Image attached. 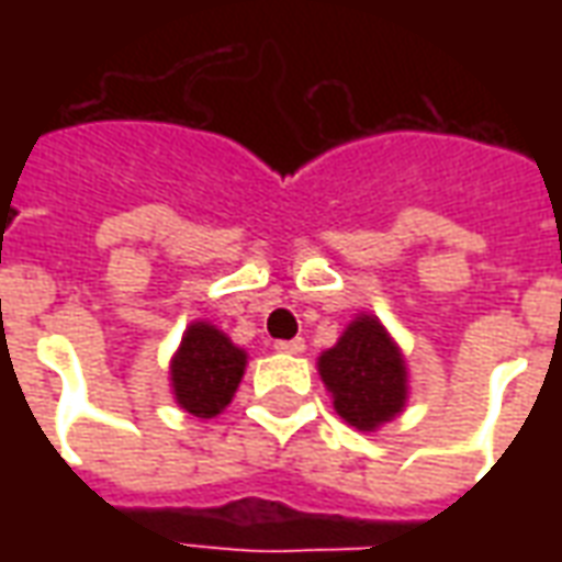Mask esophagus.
I'll return each mask as SVG.
<instances>
[{
	"instance_id": "34e87169",
	"label": "esophagus",
	"mask_w": 562,
	"mask_h": 562,
	"mask_svg": "<svg viewBox=\"0 0 562 562\" xmlns=\"http://www.w3.org/2000/svg\"><path fill=\"white\" fill-rule=\"evenodd\" d=\"M273 349H277V352H282V355H301L306 346H304V340H301V337H294V340H280L277 346H273Z\"/></svg>"
}]
</instances>
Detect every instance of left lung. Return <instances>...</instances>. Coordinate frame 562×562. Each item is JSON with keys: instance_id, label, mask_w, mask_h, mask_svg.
<instances>
[{"instance_id": "obj_1", "label": "left lung", "mask_w": 562, "mask_h": 562, "mask_svg": "<svg viewBox=\"0 0 562 562\" xmlns=\"http://www.w3.org/2000/svg\"><path fill=\"white\" fill-rule=\"evenodd\" d=\"M318 376L342 422L376 430L397 418L409 397V376L397 342L376 316L349 322L337 346L318 355Z\"/></svg>"}]
</instances>
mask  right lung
Here are the masks:
<instances>
[{
	"instance_id": "obj_1",
	"label": "right lung",
	"mask_w": 562,
	"mask_h": 562,
	"mask_svg": "<svg viewBox=\"0 0 562 562\" xmlns=\"http://www.w3.org/2000/svg\"><path fill=\"white\" fill-rule=\"evenodd\" d=\"M246 370V352L210 322H192L171 358V391L195 418H213L232 403Z\"/></svg>"
}]
</instances>
